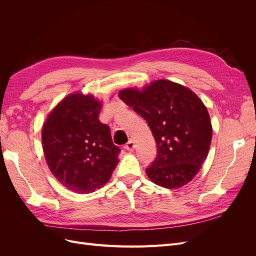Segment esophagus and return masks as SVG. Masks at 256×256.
Returning <instances> with one entry per match:
<instances>
[{
  "label": "esophagus",
  "mask_w": 256,
  "mask_h": 256,
  "mask_svg": "<svg viewBox=\"0 0 256 256\" xmlns=\"http://www.w3.org/2000/svg\"><path fill=\"white\" fill-rule=\"evenodd\" d=\"M125 148L129 152H132L134 150V142L132 140H130L126 145H125Z\"/></svg>",
  "instance_id": "1"
}]
</instances>
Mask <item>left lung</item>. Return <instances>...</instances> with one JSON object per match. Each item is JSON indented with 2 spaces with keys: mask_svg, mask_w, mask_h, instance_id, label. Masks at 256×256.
<instances>
[{
  "mask_svg": "<svg viewBox=\"0 0 256 256\" xmlns=\"http://www.w3.org/2000/svg\"><path fill=\"white\" fill-rule=\"evenodd\" d=\"M120 98L147 122L157 143V158L146 168L160 187L178 189L190 182L208 156L212 126L207 108L180 83L154 80L141 90H120Z\"/></svg>",
  "mask_w": 256,
  "mask_h": 256,
  "instance_id": "8db88e82",
  "label": "left lung"
}]
</instances>
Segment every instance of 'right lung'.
I'll list each match as a JSON object with an SVG mask.
<instances>
[{"instance_id":"1","label":"right lung","mask_w":256,"mask_h":256,"mask_svg":"<svg viewBox=\"0 0 256 256\" xmlns=\"http://www.w3.org/2000/svg\"><path fill=\"white\" fill-rule=\"evenodd\" d=\"M102 106L90 94L72 92L53 108L42 125V150L50 171L79 194L102 188L120 161L110 128L99 120Z\"/></svg>"}]
</instances>
